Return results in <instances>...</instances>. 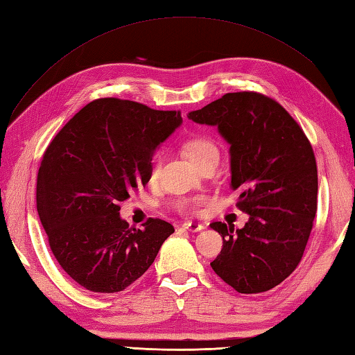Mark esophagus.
Masks as SVG:
<instances>
[{
    "label": "esophagus",
    "mask_w": 355,
    "mask_h": 355,
    "mask_svg": "<svg viewBox=\"0 0 355 355\" xmlns=\"http://www.w3.org/2000/svg\"><path fill=\"white\" fill-rule=\"evenodd\" d=\"M183 229L189 230V232H200L205 229V225L200 224V223H192V221H187L183 224Z\"/></svg>",
    "instance_id": "34e87169"
}]
</instances>
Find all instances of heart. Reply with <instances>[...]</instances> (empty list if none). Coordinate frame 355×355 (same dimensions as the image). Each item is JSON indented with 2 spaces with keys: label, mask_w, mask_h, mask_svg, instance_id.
<instances>
[{
  "label": "heart",
  "mask_w": 355,
  "mask_h": 355,
  "mask_svg": "<svg viewBox=\"0 0 355 355\" xmlns=\"http://www.w3.org/2000/svg\"><path fill=\"white\" fill-rule=\"evenodd\" d=\"M183 149L186 155L191 158V162L197 166V168H201L202 164L210 162V160H218L220 158V148H218L216 141L214 139L207 137V135H195V137L187 140ZM162 164H163V157L160 153H157L153 160L149 163V169H148V177L150 182L158 178L162 171ZM205 198H195V200H184L180 202V207L183 210H195L198 206H201L205 202Z\"/></svg>",
  "instance_id": "obj_1"
}]
</instances>
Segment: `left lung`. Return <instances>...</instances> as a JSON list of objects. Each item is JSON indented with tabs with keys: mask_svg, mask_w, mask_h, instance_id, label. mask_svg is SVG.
<instances>
[{
	"mask_svg": "<svg viewBox=\"0 0 355 355\" xmlns=\"http://www.w3.org/2000/svg\"><path fill=\"white\" fill-rule=\"evenodd\" d=\"M230 143L232 189L250 215L243 229L210 227L223 248L210 267L238 293H263L302 259L318 210V164L302 128L281 103L256 92L227 93L189 112Z\"/></svg>",
	"mask_w": 355,
	"mask_h": 355,
	"instance_id": "1",
	"label": "left lung"
}]
</instances>
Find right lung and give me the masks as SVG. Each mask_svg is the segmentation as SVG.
Masks as SVG:
<instances>
[{"mask_svg":"<svg viewBox=\"0 0 355 355\" xmlns=\"http://www.w3.org/2000/svg\"><path fill=\"white\" fill-rule=\"evenodd\" d=\"M183 122L180 111L103 97L85 105L45 149L36 207L50 250L74 282L117 293L153 266L173 225L143 229L120 218V201L149 182L155 148Z\"/></svg>","mask_w":355,"mask_h":355,"instance_id":"1","label":"right lung"}]
</instances>
